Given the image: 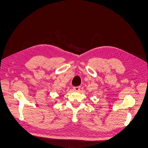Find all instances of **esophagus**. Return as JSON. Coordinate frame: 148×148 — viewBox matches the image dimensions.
<instances>
[{"instance_id":"esophagus-1","label":"esophagus","mask_w":148,"mask_h":148,"mask_svg":"<svg viewBox=\"0 0 148 148\" xmlns=\"http://www.w3.org/2000/svg\"><path fill=\"white\" fill-rule=\"evenodd\" d=\"M73 89L75 91H79L80 89V86H74L73 87Z\"/></svg>"}]
</instances>
